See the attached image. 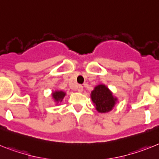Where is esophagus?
Here are the masks:
<instances>
[{"label":"esophagus","instance_id":"obj_1","mask_svg":"<svg viewBox=\"0 0 159 159\" xmlns=\"http://www.w3.org/2000/svg\"><path fill=\"white\" fill-rule=\"evenodd\" d=\"M78 91L79 92V93H81V92L83 91V86H82V85H78Z\"/></svg>","mask_w":159,"mask_h":159}]
</instances>
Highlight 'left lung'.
<instances>
[{"label": "left lung", "mask_w": 159, "mask_h": 159, "mask_svg": "<svg viewBox=\"0 0 159 159\" xmlns=\"http://www.w3.org/2000/svg\"><path fill=\"white\" fill-rule=\"evenodd\" d=\"M90 96L92 102L94 103L95 108L99 113H106L112 110L118 102V98L103 84L95 86Z\"/></svg>", "instance_id": "8db88e82"}]
</instances>
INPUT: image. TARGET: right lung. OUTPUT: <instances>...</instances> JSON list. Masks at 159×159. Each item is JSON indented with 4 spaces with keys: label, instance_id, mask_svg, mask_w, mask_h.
Returning a JSON list of instances; mask_svg holds the SVG:
<instances>
[{
    "label": "right lung",
    "instance_id": "add662e5",
    "mask_svg": "<svg viewBox=\"0 0 159 159\" xmlns=\"http://www.w3.org/2000/svg\"><path fill=\"white\" fill-rule=\"evenodd\" d=\"M66 96V93L64 91L61 90H56L52 93V97H53V100L56 102V103H58L59 102H61Z\"/></svg>",
    "mask_w": 159,
    "mask_h": 159
}]
</instances>
